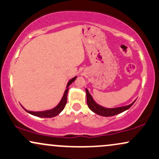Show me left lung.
Segmentation results:
<instances>
[{
    "mask_svg": "<svg viewBox=\"0 0 159 159\" xmlns=\"http://www.w3.org/2000/svg\"><path fill=\"white\" fill-rule=\"evenodd\" d=\"M86 94H87V103L89 108L92 111H93L94 113H96V114L103 116H111L120 114V113L123 112V111L130 108L133 104L134 103V102H135L134 101V102L130 104L129 105H126V106L115 107V108H106V107H104L95 102L92 96L90 94V93H89L87 89H86Z\"/></svg>",
    "mask_w": 159,
    "mask_h": 159,
    "instance_id": "left-lung-1",
    "label": "left lung"
}]
</instances>
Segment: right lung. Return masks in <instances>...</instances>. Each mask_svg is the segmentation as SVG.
Segmentation results:
<instances>
[{
  "label": "right lung",
  "mask_w": 159,
  "mask_h": 159,
  "mask_svg": "<svg viewBox=\"0 0 159 159\" xmlns=\"http://www.w3.org/2000/svg\"><path fill=\"white\" fill-rule=\"evenodd\" d=\"M76 78L77 77L72 78V79L68 82V84H67V86H66V90H65L64 94H63V98H62L61 101L60 102V103L53 109H51V110H48V111H27L26 109H25L24 107L23 108L25 109L27 113H29V114L34 115V116H39V117L51 118V117H54V116H56L57 115L59 114L65 107L66 104V102H67V93H68L69 86L76 79Z\"/></svg>",
  "instance_id": "add662e5"
}]
</instances>
